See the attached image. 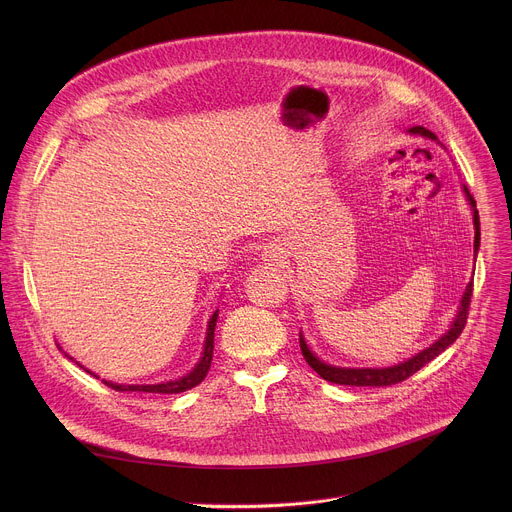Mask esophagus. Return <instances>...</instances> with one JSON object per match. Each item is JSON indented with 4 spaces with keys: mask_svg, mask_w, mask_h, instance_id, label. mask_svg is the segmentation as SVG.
<instances>
[{
    "mask_svg": "<svg viewBox=\"0 0 512 512\" xmlns=\"http://www.w3.org/2000/svg\"><path fill=\"white\" fill-rule=\"evenodd\" d=\"M269 253H271V251H269ZM271 257H277V253H271ZM275 261H277V259H275Z\"/></svg>",
    "mask_w": 512,
    "mask_h": 512,
    "instance_id": "1",
    "label": "esophagus"
}]
</instances>
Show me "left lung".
Returning a JSON list of instances; mask_svg holds the SVG:
<instances>
[{
	"instance_id": "obj_1",
	"label": "left lung",
	"mask_w": 512,
	"mask_h": 512,
	"mask_svg": "<svg viewBox=\"0 0 512 512\" xmlns=\"http://www.w3.org/2000/svg\"><path fill=\"white\" fill-rule=\"evenodd\" d=\"M409 133L413 135H423V137H429V139H435V135L425 129V127H411ZM464 192H466V198L474 210V229H476V235H474V251L478 253V247H480V216H478V210H476V200L472 198V194L468 192V188L464 186ZM472 287L474 283L470 281L464 296H462V302H460V308H458V314L450 326V330L442 336L437 338L431 346L423 348L421 352H417L415 356L399 362V364H393V367H385V369H344V367H332V364L320 360L306 344V338L302 336L300 332V348H302V354L306 358V362L310 364V367L328 383H336V385H350V387H389V385H395V383H401L405 379H409L411 375H415L419 369H423L427 362H431L437 354H442L450 344L456 342V338L462 334L464 326H466V320H468V312H470V298H472Z\"/></svg>"
}]
</instances>
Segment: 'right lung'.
<instances>
[{
    "mask_svg": "<svg viewBox=\"0 0 512 512\" xmlns=\"http://www.w3.org/2000/svg\"><path fill=\"white\" fill-rule=\"evenodd\" d=\"M216 318H218V310L212 314V318L208 320V328H206V340H204V350L202 356L198 360L196 367L174 381H164V383H156V385H119L113 381H105L103 383L115 391H139V393H160V395H176V393H184L196 385H200L210 369V362H212V350H214V326H216ZM91 373V371H87ZM93 375V373H91ZM97 377V375H93ZM99 379V377H97Z\"/></svg>",
    "mask_w": 512,
    "mask_h": 512,
    "instance_id": "add662e5",
    "label": "right lung"
}]
</instances>
